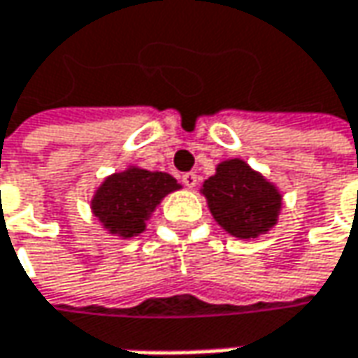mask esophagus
<instances>
[{"instance_id":"esophagus-1","label":"esophagus","mask_w":358,"mask_h":358,"mask_svg":"<svg viewBox=\"0 0 358 358\" xmlns=\"http://www.w3.org/2000/svg\"><path fill=\"white\" fill-rule=\"evenodd\" d=\"M181 181H183L185 187H195L197 185V175L195 173H183L181 175Z\"/></svg>"}]
</instances>
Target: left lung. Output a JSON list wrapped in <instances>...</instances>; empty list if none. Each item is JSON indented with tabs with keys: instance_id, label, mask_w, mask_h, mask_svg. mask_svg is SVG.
I'll use <instances>...</instances> for the list:
<instances>
[{
	"instance_id": "obj_1",
	"label": "left lung",
	"mask_w": 358,
	"mask_h": 358,
	"mask_svg": "<svg viewBox=\"0 0 358 358\" xmlns=\"http://www.w3.org/2000/svg\"><path fill=\"white\" fill-rule=\"evenodd\" d=\"M215 222L236 238H256L276 224L282 197L272 183L240 159L225 161L203 183Z\"/></svg>"
}]
</instances>
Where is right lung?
I'll use <instances>...</instances> for the list:
<instances>
[{
    "label": "right lung",
    "mask_w": 358,
    "mask_h": 358,
    "mask_svg": "<svg viewBox=\"0 0 358 358\" xmlns=\"http://www.w3.org/2000/svg\"><path fill=\"white\" fill-rule=\"evenodd\" d=\"M177 187V181L167 173L129 169L102 183L92 199V209L110 234L131 238L145 229V220L152 209Z\"/></svg>",
    "instance_id": "add662e5"
}]
</instances>
